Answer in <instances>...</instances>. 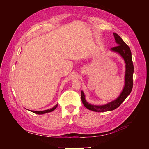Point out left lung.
<instances>
[{"instance_id": "left-lung-1", "label": "left lung", "mask_w": 149, "mask_h": 149, "mask_svg": "<svg viewBox=\"0 0 149 149\" xmlns=\"http://www.w3.org/2000/svg\"><path fill=\"white\" fill-rule=\"evenodd\" d=\"M116 42L118 45L111 48L112 51L118 52L124 58L125 63V86L123 92L120 94L119 97L117 100L112 101L107 104L103 106L91 105L85 100V96L83 91L81 92V101L84 106L89 110L95 112H106L114 110L118 108L123 101L125 100L131 92L133 87V73H134V65L132 60V54L130 48L126 44L120 37L114 33Z\"/></svg>"}]
</instances>
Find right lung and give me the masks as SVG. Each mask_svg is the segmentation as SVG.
I'll return each mask as SVG.
<instances>
[{"mask_svg": "<svg viewBox=\"0 0 149 149\" xmlns=\"http://www.w3.org/2000/svg\"><path fill=\"white\" fill-rule=\"evenodd\" d=\"M58 106V104L56 105H55V106H54L53 108H52V109H48V110H45V111H31V112H33V113L35 114H45V113H47V112H52L53 111V110H55L56 108Z\"/></svg>", "mask_w": 149, "mask_h": 149, "instance_id": "obj_1", "label": "right lung"}]
</instances>
